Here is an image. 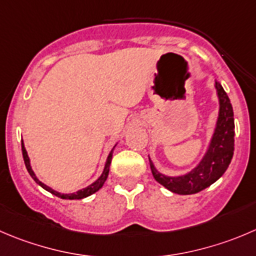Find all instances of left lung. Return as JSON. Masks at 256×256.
<instances>
[{
    "mask_svg": "<svg viewBox=\"0 0 256 256\" xmlns=\"http://www.w3.org/2000/svg\"><path fill=\"white\" fill-rule=\"evenodd\" d=\"M214 88L219 101V114L206 150L199 162L186 174L170 176L160 172L148 156L154 178L174 194H196L209 188L224 175L232 162L235 136L232 106L222 86L219 82H215Z\"/></svg>",
    "mask_w": 256,
    "mask_h": 256,
    "instance_id": "1",
    "label": "left lung"
}]
</instances>
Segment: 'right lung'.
Listing matches in <instances>:
<instances>
[{
    "label": "right lung",
    "mask_w": 256,
    "mask_h": 256,
    "mask_svg": "<svg viewBox=\"0 0 256 256\" xmlns=\"http://www.w3.org/2000/svg\"><path fill=\"white\" fill-rule=\"evenodd\" d=\"M116 145H118V144H116ZM21 146H22V155H24V165H26V168H27V171H28L30 175H31V178H34V181H36V184H38V185L41 186L42 188H44V190H46V191L51 192L52 195H54V196H57V198H61V199H66V200H80V199H84V198H88V196H90V195L95 194L96 191H98L101 188H102L104 184H105V181H106V178H108V171H110L111 160H112L114 148H115V146H114L112 150H111L110 154H108V158H106L105 166H104V170H102V172H101V175L98 178V180H95L92 184H90V185L86 186V188H81V190L75 191V192H71V194H62V192H58V191L54 190V188H50V186H47L46 184H44V182H42V181L38 180V178H37V176H36L34 171L32 170L31 160H30L28 154H27L26 148H24V141H22V142H21Z\"/></svg>",
    "instance_id": "add662e5"
}]
</instances>
